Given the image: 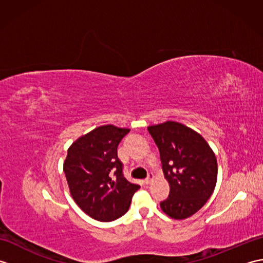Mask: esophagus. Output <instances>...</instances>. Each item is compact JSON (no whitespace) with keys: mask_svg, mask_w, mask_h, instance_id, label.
Listing matches in <instances>:
<instances>
[{"mask_svg":"<svg viewBox=\"0 0 263 263\" xmlns=\"http://www.w3.org/2000/svg\"><path fill=\"white\" fill-rule=\"evenodd\" d=\"M153 180H154V174H153V173H149L147 178H146V180H144V182H146V184H150V183L153 182Z\"/></svg>","mask_w":263,"mask_h":263,"instance_id":"1","label":"esophagus"}]
</instances>
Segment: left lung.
<instances>
[{"instance_id": "obj_1", "label": "left lung", "mask_w": 263, "mask_h": 263, "mask_svg": "<svg viewBox=\"0 0 263 263\" xmlns=\"http://www.w3.org/2000/svg\"><path fill=\"white\" fill-rule=\"evenodd\" d=\"M157 144L170 195L161 201L166 215L184 219L205 204L217 182V159L198 132L177 122L148 127Z\"/></svg>"}]
</instances>
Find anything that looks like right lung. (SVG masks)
Returning a JSON list of instances; mask_svg holds the SVG:
<instances>
[{"label":"right lung","mask_w":263,"mask_h":263,"mask_svg":"<svg viewBox=\"0 0 263 263\" xmlns=\"http://www.w3.org/2000/svg\"><path fill=\"white\" fill-rule=\"evenodd\" d=\"M128 128L103 125L71 144L64 161V174L76 203L99 221H111L128 210L140 186L128 182L117 147Z\"/></svg>","instance_id":"1"}]
</instances>
